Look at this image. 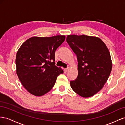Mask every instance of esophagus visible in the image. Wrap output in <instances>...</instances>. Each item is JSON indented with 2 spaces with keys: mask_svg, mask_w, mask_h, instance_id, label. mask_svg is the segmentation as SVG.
<instances>
[{
  "mask_svg": "<svg viewBox=\"0 0 125 125\" xmlns=\"http://www.w3.org/2000/svg\"><path fill=\"white\" fill-rule=\"evenodd\" d=\"M69 69H69V67H67V68H66V69H64V71H65L66 72H67V71H68L69 70Z\"/></svg>",
  "mask_w": 125,
  "mask_h": 125,
  "instance_id": "obj_1",
  "label": "esophagus"
}]
</instances>
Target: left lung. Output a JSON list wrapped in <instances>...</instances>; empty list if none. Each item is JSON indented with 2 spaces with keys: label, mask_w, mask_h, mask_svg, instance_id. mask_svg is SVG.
Returning a JSON list of instances; mask_svg holds the SVG:
<instances>
[{
  "label": "left lung",
  "mask_w": 125,
  "mask_h": 125,
  "mask_svg": "<svg viewBox=\"0 0 125 125\" xmlns=\"http://www.w3.org/2000/svg\"><path fill=\"white\" fill-rule=\"evenodd\" d=\"M66 41L78 61V75L70 81L71 87L82 97H91L103 87L111 72L112 63L108 49L96 37L69 35Z\"/></svg>",
  "instance_id": "1"
}]
</instances>
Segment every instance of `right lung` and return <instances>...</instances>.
Listing matches in <instances>:
<instances>
[{
  "label": "right lung",
  "mask_w": 125,
  "mask_h": 125,
  "mask_svg": "<svg viewBox=\"0 0 125 125\" xmlns=\"http://www.w3.org/2000/svg\"><path fill=\"white\" fill-rule=\"evenodd\" d=\"M65 35L33 37L28 39L17 51V74L23 87L36 96L44 95L54 86L57 77L63 73L55 66V52Z\"/></svg>",
  "instance_id": "right-lung-1"
}]
</instances>
